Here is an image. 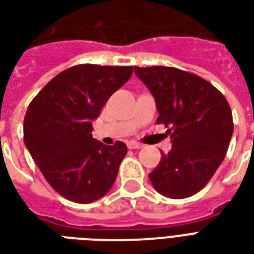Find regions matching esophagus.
I'll use <instances>...</instances> for the list:
<instances>
[{
  "mask_svg": "<svg viewBox=\"0 0 254 254\" xmlns=\"http://www.w3.org/2000/svg\"><path fill=\"white\" fill-rule=\"evenodd\" d=\"M127 147H128L129 149H139V148H141V147H143V144L137 143V141L131 140V141H128V143H127Z\"/></svg>",
  "mask_w": 254,
  "mask_h": 254,
  "instance_id": "34e87169",
  "label": "esophagus"
}]
</instances>
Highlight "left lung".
<instances>
[{
	"mask_svg": "<svg viewBox=\"0 0 254 254\" xmlns=\"http://www.w3.org/2000/svg\"><path fill=\"white\" fill-rule=\"evenodd\" d=\"M133 71L155 96L158 123L172 140L149 180L167 197H190L207 186L227 155L233 133L231 106L193 72L167 66H133Z\"/></svg>",
	"mask_w": 254,
	"mask_h": 254,
	"instance_id": "obj_1",
	"label": "left lung"
}]
</instances>
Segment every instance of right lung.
I'll return each mask as SVG.
<instances>
[{"mask_svg":"<svg viewBox=\"0 0 254 254\" xmlns=\"http://www.w3.org/2000/svg\"><path fill=\"white\" fill-rule=\"evenodd\" d=\"M131 75L132 66L76 64L54 76L27 107L25 145L53 190L70 201H95L117 179L127 145L95 140L91 122Z\"/></svg>","mask_w":254,"mask_h":254,"instance_id":"add662e5","label":"right lung"}]
</instances>
